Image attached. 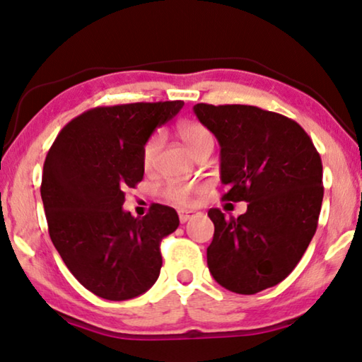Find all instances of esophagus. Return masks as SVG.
<instances>
[{"instance_id":"1","label":"esophagus","mask_w":362,"mask_h":362,"mask_svg":"<svg viewBox=\"0 0 362 362\" xmlns=\"http://www.w3.org/2000/svg\"><path fill=\"white\" fill-rule=\"evenodd\" d=\"M177 216H180L181 223H186L187 220H191L192 217H196L197 212H194V211H180V212H177Z\"/></svg>"}]
</instances>
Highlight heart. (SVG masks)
<instances>
[{
  "mask_svg": "<svg viewBox=\"0 0 362 362\" xmlns=\"http://www.w3.org/2000/svg\"><path fill=\"white\" fill-rule=\"evenodd\" d=\"M177 134L182 139V142L187 145L194 155H197L199 151L207 150L214 146V135L211 130H209L206 125L199 122H182L180 127H177ZM160 148V135L155 134L146 140L142 150V163L145 170H150L153 166L156 160V153H158ZM196 186L189 185V182L182 181H170L168 185L165 186L163 194L168 201L177 204V206H186V204L192 202L194 196H196Z\"/></svg>",
  "mask_w": 362,
  "mask_h": 362,
  "instance_id": "b5f03b06",
  "label": "heart"
}]
</instances>
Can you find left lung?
I'll return each instance as SVG.
<instances>
[{
	"mask_svg": "<svg viewBox=\"0 0 362 362\" xmlns=\"http://www.w3.org/2000/svg\"><path fill=\"white\" fill-rule=\"evenodd\" d=\"M197 119L220 144L223 201L248 202L240 217L211 209L207 266L220 286L251 296L284 281L315 235L323 201L322 158L305 130L282 114L245 104L199 103Z\"/></svg>",
	"mask_w": 362,
	"mask_h": 362,
	"instance_id": "left-lung-1",
	"label": "left lung"
}]
</instances>
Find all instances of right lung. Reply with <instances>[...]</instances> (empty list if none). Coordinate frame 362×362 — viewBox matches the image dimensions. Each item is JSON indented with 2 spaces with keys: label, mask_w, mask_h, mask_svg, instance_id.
I'll use <instances>...</instances> for the list:
<instances>
[{
  "label": "right lung",
  "mask_w": 362,
  "mask_h": 362,
  "mask_svg": "<svg viewBox=\"0 0 362 362\" xmlns=\"http://www.w3.org/2000/svg\"><path fill=\"white\" fill-rule=\"evenodd\" d=\"M182 101L93 107L70 120L44 163L40 196L50 240L88 291L107 300L144 294L158 279L160 245L180 225L176 211L151 204L125 212V189L144 180L142 150Z\"/></svg>",
  "instance_id": "right-lung-1"
}]
</instances>
